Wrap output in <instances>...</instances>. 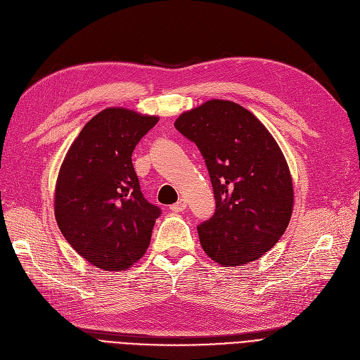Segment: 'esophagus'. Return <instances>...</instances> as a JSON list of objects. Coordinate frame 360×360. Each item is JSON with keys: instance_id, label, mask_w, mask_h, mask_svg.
<instances>
[{"instance_id": "34e87169", "label": "esophagus", "mask_w": 360, "mask_h": 360, "mask_svg": "<svg viewBox=\"0 0 360 360\" xmlns=\"http://www.w3.org/2000/svg\"><path fill=\"white\" fill-rule=\"evenodd\" d=\"M185 207H186V202H185V200L184 198H181V200H178L175 205H172L170 206V210L172 212H175V213H178V212H182V210H185Z\"/></svg>"}]
</instances>
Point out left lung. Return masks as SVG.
<instances>
[{
	"instance_id": "8db88e82",
	"label": "left lung",
	"mask_w": 360,
	"mask_h": 360,
	"mask_svg": "<svg viewBox=\"0 0 360 360\" xmlns=\"http://www.w3.org/2000/svg\"><path fill=\"white\" fill-rule=\"evenodd\" d=\"M175 128L206 162L216 209L197 226L201 247L224 266L262 257L285 232L291 175L262 122L237 103L212 100L182 113Z\"/></svg>"
}]
</instances>
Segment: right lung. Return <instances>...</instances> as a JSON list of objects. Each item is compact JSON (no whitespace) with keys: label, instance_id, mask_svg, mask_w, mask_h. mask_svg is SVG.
Masks as SVG:
<instances>
[{"label":"right lung","instance_id":"right-lung-1","mask_svg":"<svg viewBox=\"0 0 360 360\" xmlns=\"http://www.w3.org/2000/svg\"><path fill=\"white\" fill-rule=\"evenodd\" d=\"M159 122L105 108L77 135L61 165L56 219L68 243L94 266L128 269L143 257L162 214L141 193L132 153Z\"/></svg>","mask_w":360,"mask_h":360}]
</instances>
